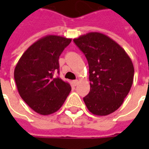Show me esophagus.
Masks as SVG:
<instances>
[{"instance_id":"obj_1","label":"esophagus","mask_w":149,"mask_h":149,"mask_svg":"<svg viewBox=\"0 0 149 149\" xmlns=\"http://www.w3.org/2000/svg\"><path fill=\"white\" fill-rule=\"evenodd\" d=\"M78 83H79V81H78L77 79H76V80H73V81H72V84H73L74 86H77V84H78Z\"/></svg>"}]
</instances>
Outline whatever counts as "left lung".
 Segmentation results:
<instances>
[{
    "label": "left lung",
    "mask_w": 149,
    "mask_h": 149,
    "mask_svg": "<svg viewBox=\"0 0 149 149\" xmlns=\"http://www.w3.org/2000/svg\"><path fill=\"white\" fill-rule=\"evenodd\" d=\"M73 42L86 56L91 91L84 97L91 113L106 116L118 110L129 93L134 65L115 41L100 32H90Z\"/></svg>",
    "instance_id": "obj_1"
}]
</instances>
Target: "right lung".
I'll list each match as a JSON object with an SVG mask.
<instances>
[{
	"label": "right lung",
	"mask_w": 149,
	"mask_h": 149,
	"mask_svg": "<svg viewBox=\"0 0 149 149\" xmlns=\"http://www.w3.org/2000/svg\"><path fill=\"white\" fill-rule=\"evenodd\" d=\"M71 38L46 36L24 52L15 66L14 77L21 97L36 113L49 115L58 111L71 86L59 73L58 58Z\"/></svg>",
	"instance_id": "add662e5"
}]
</instances>
